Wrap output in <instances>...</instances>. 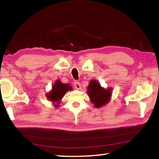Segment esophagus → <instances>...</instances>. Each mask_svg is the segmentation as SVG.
Returning a JSON list of instances; mask_svg holds the SVG:
<instances>
[{"mask_svg": "<svg viewBox=\"0 0 159 159\" xmlns=\"http://www.w3.org/2000/svg\"><path fill=\"white\" fill-rule=\"evenodd\" d=\"M74 85L76 90H80V88H81V85H80V83L79 80H74Z\"/></svg>", "mask_w": 159, "mask_h": 159, "instance_id": "1", "label": "esophagus"}]
</instances>
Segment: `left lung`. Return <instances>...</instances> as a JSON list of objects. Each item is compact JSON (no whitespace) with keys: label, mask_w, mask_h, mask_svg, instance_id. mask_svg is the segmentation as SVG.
<instances>
[{"label":"left lung","mask_w":159,"mask_h":159,"mask_svg":"<svg viewBox=\"0 0 159 159\" xmlns=\"http://www.w3.org/2000/svg\"><path fill=\"white\" fill-rule=\"evenodd\" d=\"M111 90L110 88L104 89L95 80H91L88 87V94L90 98L91 102L98 108L104 105L109 102L111 94Z\"/></svg>","instance_id":"1"}]
</instances>
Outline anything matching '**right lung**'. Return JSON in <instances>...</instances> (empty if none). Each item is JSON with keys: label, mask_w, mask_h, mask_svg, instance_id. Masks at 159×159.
<instances>
[{"label": "right lung", "mask_w": 159, "mask_h": 159, "mask_svg": "<svg viewBox=\"0 0 159 159\" xmlns=\"http://www.w3.org/2000/svg\"><path fill=\"white\" fill-rule=\"evenodd\" d=\"M71 86L69 85V84H65V83H61L60 80H57L55 85L52 86V89L51 92L48 94L47 97L50 101L53 102H60V99L63 98L66 91L71 90ZM58 104L60 103L58 102L57 104H56V107L59 106Z\"/></svg>", "instance_id": "right-lung-1"}]
</instances>
